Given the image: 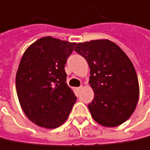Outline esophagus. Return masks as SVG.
Instances as JSON below:
<instances>
[{
    "label": "esophagus",
    "mask_w": 150,
    "mask_h": 150,
    "mask_svg": "<svg viewBox=\"0 0 150 150\" xmlns=\"http://www.w3.org/2000/svg\"><path fill=\"white\" fill-rule=\"evenodd\" d=\"M82 89H83V86H80V87H78V88H76V91H77V92L79 93V92H80V91H82Z\"/></svg>",
    "instance_id": "esophagus-1"
}]
</instances>
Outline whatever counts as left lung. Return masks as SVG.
<instances>
[{"instance_id": "1", "label": "left lung", "mask_w": 150, "mask_h": 150, "mask_svg": "<svg viewBox=\"0 0 150 150\" xmlns=\"http://www.w3.org/2000/svg\"><path fill=\"white\" fill-rule=\"evenodd\" d=\"M75 51L91 70L89 84L94 98L88 104L93 119L105 127H116L134 112L139 84L132 62L122 49L109 40L79 43Z\"/></svg>"}]
</instances>
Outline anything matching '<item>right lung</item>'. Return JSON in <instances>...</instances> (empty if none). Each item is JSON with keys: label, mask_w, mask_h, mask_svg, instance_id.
Wrapping results in <instances>:
<instances>
[{"label": "right lung", "mask_w": 150, "mask_h": 150, "mask_svg": "<svg viewBox=\"0 0 150 150\" xmlns=\"http://www.w3.org/2000/svg\"><path fill=\"white\" fill-rule=\"evenodd\" d=\"M76 43L43 37L24 52L15 85L26 116L38 126L54 129L66 122L77 97L66 84L65 66Z\"/></svg>", "instance_id": "obj_1"}]
</instances>
